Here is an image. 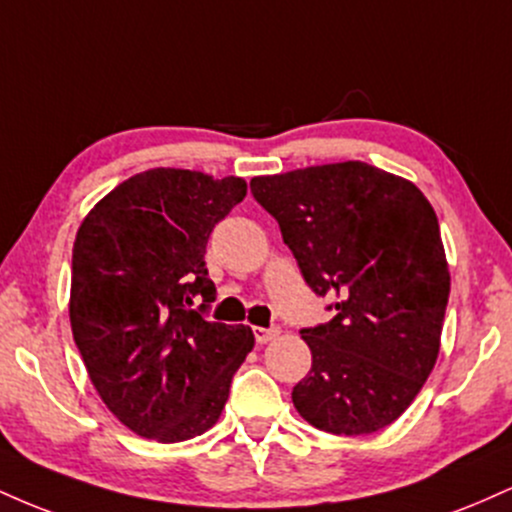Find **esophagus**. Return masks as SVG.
I'll use <instances>...</instances> for the list:
<instances>
[{
  "label": "esophagus",
  "instance_id": "esophagus-1",
  "mask_svg": "<svg viewBox=\"0 0 512 512\" xmlns=\"http://www.w3.org/2000/svg\"><path fill=\"white\" fill-rule=\"evenodd\" d=\"M252 334H255L257 344H267V342H272V339L279 337V330H276V327H272V330H267V327H255Z\"/></svg>",
  "mask_w": 512,
  "mask_h": 512
}]
</instances>
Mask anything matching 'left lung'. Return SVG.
Wrapping results in <instances>:
<instances>
[{
    "instance_id": "1",
    "label": "left lung",
    "mask_w": 512,
    "mask_h": 512,
    "mask_svg": "<svg viewBox=\"0 0 512 512\" xmlns=\"http://www.w3.org/2000/svg\"><path fill=\"white\" fill-rule=\"evenodd\" d=\"M305 284L337 315L303 330L313 368L291 399L310 426L363 436L397 421L438 361L450 272L436 211L414 182L363 161L250 180Z\"/></svg>"
}]
</instances>
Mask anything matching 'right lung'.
Wrapping results in <instances>:
<instances>
[{
  "label": "right lung",
  "mask_w": 512,
  "mask_h": 512,
  "mask_svg": "<svg viewBox=\"0 0 512 512\" xmlns=\"http://www.w3.org/2000/svg\"><path fill=\"white\" fill-rule=\"evenodd\" d=\"M245 195L236 175L151 168L108 192L76 231L74 342L105 407L137 436L180 443L209 431L255 346L248 325L192 310L195 298L202 308L216 298L209 233Z\"/></svg>",
  "instance_id": "add662e5"
}]
</instances>
